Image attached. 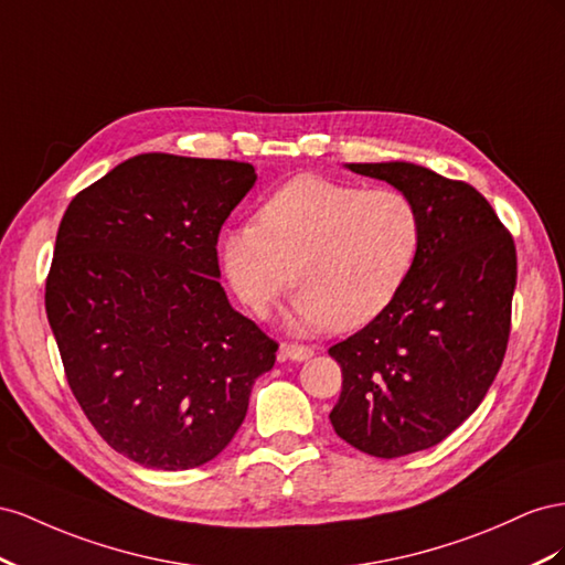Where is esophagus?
<instances>
[{
    "label": "esophagus",
    "mask_w": 565,
    "mask_h": 565,
    "mask_svg": "<svg viewBox=\"0 0 565 565\" xmlns=\"http://www.w3.org/2000/svg\"><path fill=\"white\" fill-rule=\"evenodd\" d=\"M281 352L286 354L288 360H296V362H305L312 358V348L310 345H300V343H281Z\"/></svg>",
    "instance_id": "obj_1"
}]
</instances>
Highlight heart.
Returning <instances> with one entry per match:
<instances>
[{
    "instance_id": "heart-1",
    "label": "heart",
    "mask_w": 565,
    "mask_h": 565,
    "mask_svg": "<svg viewBox=\"0 0 565 565\" xmlns=\"http://www.w3.org/2000/svg\"><path fill=\"white\" fill-rule=\"evenodd\" d=\"M422 250V215L397 189L300 177L263 203L257 224L224 232L220 255L241 302L267 315L288 286L296 324L358 329L405 286Z\"/></svg>"
}]
</instances>
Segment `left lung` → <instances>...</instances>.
<instances>
[{"instance_id": "obj_1", "label": "left lung", "mask_w": 565, "mask_h": 565, "mask_svg": "<svg viewBox=\"0 0 565 565\" xmlns=\"http://www.w3.org/2000/svg\"><path fill=\"white\" fill-rule=\"evenodd\" d=\"M399 189L422 215V250L381 315L329 348L343 388L338 438L379 459L422 452L469 418L504 362L513 236L471 184L414 163H350Z\"/></svg>"}]
</instances>
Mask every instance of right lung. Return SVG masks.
<instances>
[{"mask_svg": "<svg viewBox=\"0 0 565 565\" xmlns=\"http://www.w3.org/2000/svg\"><path fill=\"white\" fill-rule=\"evenodd\" d=\"M250 163L141 153L71 201L44 308L94 430L147 469L215 459L279 343L220 286L217 238Z\"/></svg>", "mask_w": 565, "mask_h": 565, "instance_id": "obj_1", "label": "right lung"}]
</instances>
